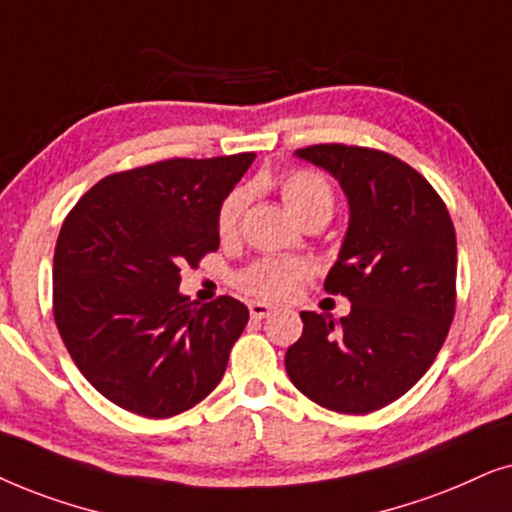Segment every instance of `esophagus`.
<instances>
[{"label": "esophagus", "instance_id": "34e87169", "mask_svg": "<svg viewBox=\"0 0 512 512\" xmlns=\"http://www.w3.org/2000/svg\"><path fill=\"white\" fill-rule=\"evenodd\" d=\"M271 313H274V309H271L269 304H264V302H250V316L255 318V320L269 318Z\"/></svg>", "mask_w": 512, "mask_h": 512}]
</instances>
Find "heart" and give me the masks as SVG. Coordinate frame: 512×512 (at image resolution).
<instances>
[{"mask_svg": "<svg viewBox=\"0 0 512 512\" xmlns=\"http://www.w3.org/2000/svg\"><path fill=\"white\" fill-rule=\"evenodd\" d=\"M281 196L290 213L299 222L311 220V217H327L330 220L335 210V194H332L330 182L313 170H290L281 177ZM248 192L243 187L234 189L224 196L217 210V231L220 236H231L241 220ZM306 276V267L295 260H260L243 269L236 278V285L245 295L267 299V302H283Z\"/></svg>", "mask_w": 512, "mask_h": 512, "instance_id": "heart-1", "label": "heart"}]
</instances>
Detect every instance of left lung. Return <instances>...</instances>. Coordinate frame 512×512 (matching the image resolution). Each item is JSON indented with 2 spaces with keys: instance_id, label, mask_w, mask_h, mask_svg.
Segmentation results:
<instances>
[{
  "instance_id": "1",
  "label": "left lung",
  "mask_w": 512,
  "mask_h": 512,
  "mask_svg": "<svg viewBox=\"0 0 512 512\" xmlns=\"http://www.w3.org/2000/svg\"><path fill=\"white\" fill-rule=\"evenodd\" d=\"M295 154L327 170L349 201V229L325 290L349 297L351 313H299L304 332L285 353V370L327 410H381L424 377L452 325V217L426 177L379 149L313 145Z\"/></svg>"
}]
</instances>
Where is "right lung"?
<instances>
[{
  "mask_svg": "<svg viewBox=\"0 0 512 512\" xmlns=\"http://www.w3.org/2000/svg\"><path fill=\"white\" fill-rule=\"evenodd\" d=\"M252 161L168 159L107 175L65 217L53 318L74 365L114 405L166 419L220 384L248 309L227 295L189 302L180 267L217 250V210Z\"/></svg>",
  "mask_w": 512,
  "mask_h": 512,
  "instance_id": "add662e5",
  "label": "right lung"
}]
</instances>
